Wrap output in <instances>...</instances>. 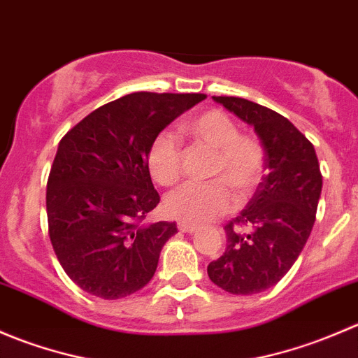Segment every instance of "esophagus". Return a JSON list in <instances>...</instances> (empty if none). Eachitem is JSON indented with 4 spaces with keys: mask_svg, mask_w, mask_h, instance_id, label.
Listing matches in <instances>:
<instances>
[{
    "mask_svg": "<svg viewBox=\"0 0 358 358\" xmlns=\"http://www.w3.org/2000/svg\"><path fill=\"white\" fill-rule=\"evenodd\" d=\"M199 229V227L197 225H194V223H185V222H180L178 223V230L180 232H196V230Z\"/></svg>",
    "mask_w": 358,
    "mask_h": 358,
    "instance_id": "obj_1",
    "label": "esophagus"
}]
</instances>
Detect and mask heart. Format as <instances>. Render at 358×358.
<instances>
[{
  "instance_id": "heart-1",
  "label": "heart",
  "mask_w": 358,
  "mask_h": 358,
  "mask_svg": "<svg viewBox=\"0 0 358 358\" xmlns=\"http://www.w3.org/2000/svg\"><path fill=\"white\" fill-rule=\"evenodd\" d=\"M182 135L192 143L215 150L208 183H189L169 194L164 206L169 216L185 223H208L237 204L248 201L265 175L266 150L262 140L241 133V126L222 109H209L182 124ZM147 169L154 182L171 187L180 182L183 169V147L178 136L161 131L147 150Z\"/></svg>"
}]
</instances>
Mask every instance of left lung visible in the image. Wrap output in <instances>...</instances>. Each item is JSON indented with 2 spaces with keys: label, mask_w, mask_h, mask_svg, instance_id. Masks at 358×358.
<instances>
[{
  "label": "left lung",
  "mask_w": 358,
  "mask_h": 358,
  "mask_svg": "<svg viewBox=\"0 0 358 358\" xmlns=\"http://www.w3.org/2000/svg\"><path fill=\"white\" fill-rule=\"evenodd\" d=\"M255 126L266 150L265 175L246 209L225 225L227 249L208 275L232 294H256L275 286L308 241L322 190L312 142L280 115L239 96H213Z\"/></svg>",
  "instance_id": "8db88e82"
}]
</instances>
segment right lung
<instances>
[{"mask_svg": "<svg viewBox=\"0 0 358 358\" xmlns=\"http://www.w3.org/2000/svg\"><path fill=\"white\" fill-rule=\"evenodd\" d=\"M204 93L136 92L106 103L60 140L46 185L48 236L69 279L119 299L140 291L157 268L176 223L142 225L159 204L147 150Z\"/></svg>", "mask_w": 358, "mask_h": 358, "instance_id": "obj_1", "label": "right lung"}]
</instances>
